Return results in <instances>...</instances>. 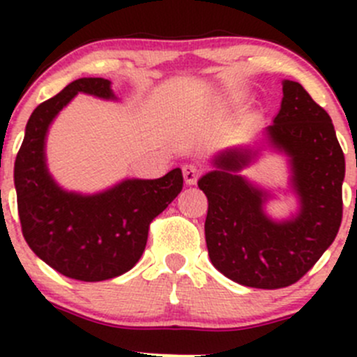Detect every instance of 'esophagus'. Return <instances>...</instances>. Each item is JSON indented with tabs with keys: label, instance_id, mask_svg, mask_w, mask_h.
Segmentation results:
<instances>
[{
	"label": "esophagus",
	"instance_id": "esophagus-1",
	"mask_svg": "<svg viewBox=\"0 0 357 357\" xmlns=\"http://www.w3.org/2000/svg\"><path fill=\"white\" fill-rule=\"evenodd\" d=\"M202 174V167L197 164H186L183 167V176H185V181L186 185H195L197 179L200 178Z\"/></svg>",
	"mask_w": 357,
	"mask_h": 357
}]
</instances>
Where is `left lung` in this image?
<instances>
[{
    "instance_id": "obj_1",
    "label": "left lung",
    "mask_w": 357,
    "mask_h": 357,
    "mask_svg": "<svg viewBox=\"0 0 357 357\" xmlns=\"http://www.w3.org/2000/svg\"><path fill=\"white\" fill-rule=\"evenodd\" d=\"M266 139L290 157L297 218L276 222L264 214L266 195L238 174L250 157L242 146L219 153L218 169L199 188L208 202L205 242L212 264L240 285L275 290L298 282L333 243L345 158L330 115L294 81H283L282 109Z\"/></svg>"
}]
</instances>
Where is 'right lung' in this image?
<instances>
[{
  "mask_svg": "<svg viewBox=\"0 0 357 357\" xmlns=\"http://www.w3.org/2000/svg\"><path fill=\"white\" fill-rule=\"evenodd\" d=\"M77 93L114 98L110 81L81 77L38 105L15 158L17 207L27 245L55 271L102 282L129 271L145 250L153 219L183 188L181 169L158 179H126L98 195L63 192L45 164L50 122Z\"/></svg>",
  "mask_w": 357,
  "mask_h": 357,
  "instance_id": "1",
  "label": "right lung"
}]
</instances>
